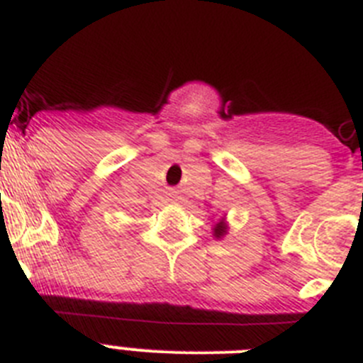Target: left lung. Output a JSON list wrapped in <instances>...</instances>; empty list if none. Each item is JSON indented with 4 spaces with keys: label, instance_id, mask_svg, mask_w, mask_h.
Listing matches in <instances>:
<instances>
[{
    "label": "left lung",
    "instance_id": "1",
    "mask_svg": "<svg viewBox=\"0 0 363 363\" xmlns=\"http://www.w3.org/2000/svg\"><path fill=\"white\" fill-rule=\"evenodd\" d=\"M227 234V223H225V220H220L216 223V225L213 227V236L214 238H223V236H225Z\"/></svg>",
    "mask_w": 363,
    "mask_h": 363
}]
</instances>
